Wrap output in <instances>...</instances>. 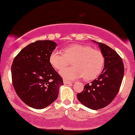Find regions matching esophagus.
Wrapping results in <instances>:
<instances>
[{
	"label": "esophagus",
	"instance_id": "esophagus-1",
	"mask_svg": "<svg viewBox=\"0 0 135 135\" xmlns=\"http://www.w3.org/2000/svg\"><path fill=\"white\" fill-rule=\"evenodd\" d=\"M64 84H73L72 81H68V80H64Z\"/></svg>",
	"mask_w": 135,
	"mask_h": 135
}]
</instances>
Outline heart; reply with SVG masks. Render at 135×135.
<instances>
[{"label": "heart", "mask_w": 135, "mask_h": 135, "mask_svg": "<svg viewBox=\"0 0 135 135\" xmlns=\"http://www.w3.org/2000/svg\"><path fill=\"white\" fill-rule=\"evenodd\" d=\"M73 60V67L63 68ZM104 56L99 50L81 44H73L62 50H54L50 55V62L60 75L68 80H75L83 76L86 81L97 78L102 71Z\"/></svg>", "instance_id": "heart-1"}]
</instances>
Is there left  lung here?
I'll use <instances>...</instances> for the list:
<instances>
[{"instance_id":"8db88e82","label":"left lung","mask_w":135,"mask_h":135,"mask_svg":"<svg viewBox=\"0 0 135 135\" xmlns=\"http://www.w3.org/2000/svg\"><path fill=\"white\" fill-rule=\"evenodd\" d=\"M97 43L104 56V69L98 78L85 85L84 90L76 96L85 107L99 110L113 100L120 89L124 74L122 59L115 51L105 44Z\"/></svg>"}]
</instances>
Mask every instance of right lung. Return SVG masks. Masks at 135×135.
Masks as SVG:
<instances>
[{"label":"right lung","instance_id":"1","mask_svg":"<svg viewBox=\"0 0 135 135\" xmlns=\"http://www.w3.org/2000/svg\"><path fill=\"white\" fill-rule=\"evenodd\" d=\"M56 46L51 40L37 41L23 48L13 60V87L20 98L33 108L43 109L52 103L64 85L50 62V55Z\"/></svg>","mask_w":135,"mask_h":135}]
</instances>
